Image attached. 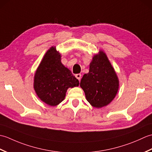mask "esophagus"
Masks as SVG:
<instances>
[{
	"label": "esophagus",
	"mask_w": 152,
	"mask_h": 152,
	"mask_svg": "<svg viewBox=\"0 0 152 152\" xmlns=\"http://www.w3.org/2000/svg\"><path fill=\"white\" fill-rule=\"evenodd\" d=\"M76 78L78 79L79 81L80 80H81V77H82V75H81V74H76Z\"/></svg>",
	"instance_id": "34e87169"
}]
</instances>
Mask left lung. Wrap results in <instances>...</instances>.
Listing matches in <instances>:
<instances>
[{
    "mask_svg": "<svg viewBox=\"0 0 152 152\" xmlns=\"http://www.w3.org/2000/svg\"><path fill=\"white\" fill-rule=\"evenodd\" d=\"M119 83L117 74L107 56L100 50L93 56L89 72L83 76L80 86L89 104L100 108L114 100L118 91Z\"/></svg>",
    "mask_w": 152,
    "mask_h": 152,
    "instance_id": "obj_1",
    "label": "left lung"
}]
</instances>
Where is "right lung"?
<instances>
[{
	"instance_id": "add662e5",
	"label": "right lung",
	"mask_w": 152,
	"mask_h": 152,
	"mask_svg": "<svg viewBox=\"0 0 152 152\" xmlns=\"http://www.w3.org/2000/svg\"><path fill=\"white\" fill-rule=\"evenodd\" d=\"M61 55L56 46L45 53L34 76V89L46 104L56 106L65 98L67 89L79 86L78 79L61 63Z\"/></svg>"
}]
</instances>
